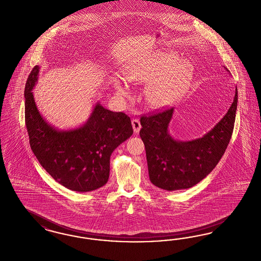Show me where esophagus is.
Here are the masks:
<instances>
[{"instance_id":"34e87169","label":"esophagus","mask_w":261,"mask_h":261,"mask_svg":"<svg viewBox=\"0 0 261 261\" xmlns=\"http://www.w3.org/2000/svg\"><path fill=\"white\" fill-rule=\"evenodd\" d=\"M132 126H133V130L135 133H138L141 129V123H140V120L138 118H133L132 119Z\"/></svg>"}]
</instances>
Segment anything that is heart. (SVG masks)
I'll list each match as a JSON object with an SVG mask.
<instances>
[{"instance_id": "1", "label": "heart", "mask_w": 261, "mask_h": 261, "mask_svg": "<svg viewBox=\"0 0 261 261\" xmlns=\"http://www.w3.org/2000/svg\"><path fill=\"white\" fill-rule=\"evenodd\" d=\"M193 67L186 60L178 61L173 53H152L129 65L125 70L126 79L130 82L150 84L146 89L149 104L155 108L169 103L177 94L181 93L190 83ZM116 92L127 97L130 91L125 82L116 80Z\"/></svg>"}]
</instances>
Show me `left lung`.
Here are the masks:
<instances>
[{
    "instance_id": "8db88e82",
    "label": "left lung",
    "mask_w": 261,
    "mask_h": 261,
    "mask_svg": "<svg viewBox=\"0 0 261 261\" xmlns=\"http://www.w3.org/2000/svg\"><path fill=\"white\" fill-rule=\"evenodd\" d=\"M238 93L223 118L202 138L178 142L168 133L174 109L141 116L140 136L146 147L150 181L168 191L197 185L217 166L229 144L237 111Z\"/></svg>"
}]
</instances>
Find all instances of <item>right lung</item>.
I'll return each mask as SVG.
<instances>
[{
  "mask_svg": "<svg viewBox=\"0 0 261 261\" xmlns=\"http://www.w3.org/2000/svg\"><path fill=\"white\" fill-rule=\"evenodd\" d=\"M39 69L33 68L24 91L25 123L34 154L65 188L87 192L103 187L109 179L113 151L133 134L130 117L98 103L84 126L70 131L54 129L40 115L32 92Z\"/></svg>",
  "mask_w": 261,
  "mask_h": 261,
  "instance_id": "add662e5",
  "label": "right lung"
}]
</instances>
